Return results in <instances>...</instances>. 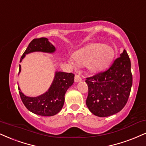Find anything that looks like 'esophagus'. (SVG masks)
<instances>
[{
    "label": "esophagus",
    "instance_id": "1",
    "mask_svg": "<svg viewBox=\"0 0 146 146\" xmlns=\"http://www.w3.org/2000/svg\"><path fill=\"white\" fill-rule=\"evenodd\" d=\"M82 81V78H81V76L80 75H78V74H75V82H81Z\"/></svg>",
    "mask_w": 146,
    "mask_h": 146
}]
</instances>
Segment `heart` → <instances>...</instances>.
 <instances>
[{
	"instance_id": "obj_1",
	"label": "heart",
	"mask_w": 146,
	"mask_h": 146,
	"mask_svg": "<svg viewBox=\"0 0 146 146\" xmlns=\"http://www.w3.org/2000/svg\"><path fill=\"white\" fill-rule=\"evenodd\" d=\"M113 56V52L111 47L95 43L88 45L75 52L73 59H70V62L72 64H75V62L80 64H87L90 71L96 72L108 66Z\"/></svg>"
}]
</instances>
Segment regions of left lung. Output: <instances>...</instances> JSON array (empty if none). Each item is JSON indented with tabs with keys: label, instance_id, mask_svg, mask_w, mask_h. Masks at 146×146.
I'll return each instance as SVG.
<instances>
[{
	"label": "left lung",
	"instance_id": "obj_1",
	"mask_svg": "<svg viewBox=\"0 0 146 146\" xmlns=\"http://www.w3.org/2000/svg\"><path fill=\"white\" fill-rule=\"evenodd\" d=\"M131 60L124 50L106 71L86 78L88 94L86 105L99 117L117 113L125 106L133 84Z\"/></svg>",
	"mask_w": 146,
	"mask_h": 146
}]
</instances>
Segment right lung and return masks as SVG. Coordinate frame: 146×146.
I'll use <instances>...</instances> for the list:
<instances>
[{
  "mask_svg": "<svg viewBox=\"0 0 146 146\" xmlns=\"http://www.w3.org/2000/svg\"><path fill=\"white\" fill-rule=\"evenodd\" d=\"M55 47L45 37L34 38L29 43L20 58L22 62L26 54L33 52L52 53ZM21 71L20 65L19 73ZM75 75L72 73L56 72L54 80L47 92L36 97H29L21 92L18 87L21 99L30 111L43 116H52L62 110L64 102V94L74 82Z\"/></svg>",
  "mask_w": 146,
  "mask_h": 146,
  "instance_id": "add662e5",
  "label": "right lung"
}]
</instances>
